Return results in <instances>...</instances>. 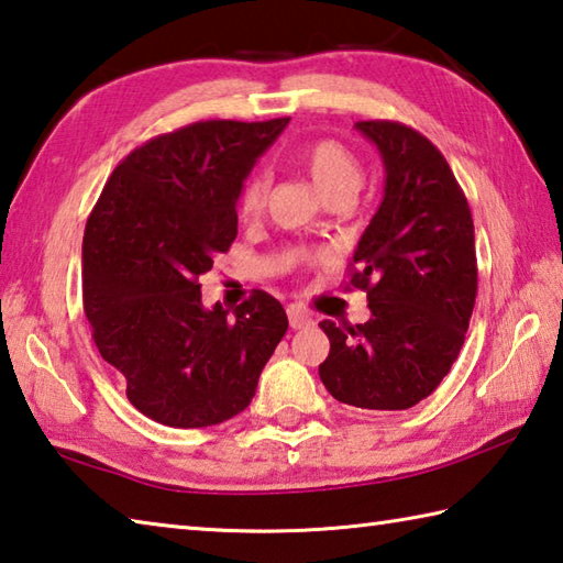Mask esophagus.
<instances>
[{
  "label": "esophagus",
  "instance_id": "1",
  "mask_svg": "<svg viewBox=\"0 0 563 563\" xmlns=\"http://www.w3.org/2000/svg\"><path fill=\"white\" fill-rule=\"evenodd\" d=\"M288 320H290L292 330H305V327L312 324V317L305 312L300 305H290V308H288Z\"/></svg>",
  "mask_w": 563,
  "mask_h": 563
}]
</instances>
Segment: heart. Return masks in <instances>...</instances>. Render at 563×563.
Instances as JSON below:
<instances>
[{
  "label": "heart",
  "instance_id": "heart-1",
  "mask_svg": "<svg viewBox=\"0 0 563 563\" xmlns=\"http://www.w3.org/2000/svg\"><path fill=\"white\" fill-rule=\"evenodd\" d=\"M295 159L308 169V175L317 184V189H320L330 201L340 197L354 199L364 181L360 157L336 140H312L308 145L298 147ZM265 197H268V179H265L263 172H253V175L243 181L239 194V209L243 217H258L265 207Z\"/></svg>",
  "mask_w": 563,
  "mask_h": 563
}]
</instances>
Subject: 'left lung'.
Instances as JSON below:
<instances>
[{
    "instance_id": "1",
    "label": "left lung",
    "mask_w": 563,
    "mask_h": 563,
    "mask_svg": "<svg viewBox=\"0 0 563 563\" xmlns=\"http://www.w3.org/2000/svg\"><path fill=\"white\" fill-rule=\"evenodd\" d=\"M382 152L384 201L350 263L369 300L364 324L322 320L320 379L336 401L404 411L431 396L465 342L477 295L475 227L451 165L396 120L356 122Z\"/></svg>"
}]
</instances>
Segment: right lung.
I'll list each match as a JSON object with an SVG mask.
<instances>
[{
  "mask_svg": "<svg viewBox=\"0 0 563 563\" xmlns=\"http://www.w3.org/2000/svg\"><path fill=\"white\" fill-rule=\"evenodd\" d=\"M290 118L201 120L147 140L112 169L84 233V310L100 356L140 413L172 428L229 421L288 332L253 290L203 310L199 278L239 233L236 201Z\"/></svg>",
  "mask_w": 563,
  "mask_h": 563,
  "instance_id": "obj_1",
  "label": "right lung"
}]
</instances>
